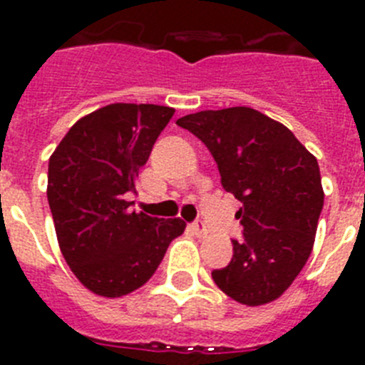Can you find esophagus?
Instances as JSON below:
<instances>
[{
  "label": "esophagus",
  "instance_id": "obj_1",
  "mask_svg": "<svg viewBox=\"0 0 365 365\" xmlns=\"http://www.w3.org/2000/svg\"><path fill=\"white\" fill-rule=\"evenodd\" d=\"M192 232L197 235V237H205V235H206V225L202 221L192 222Z\"/></svg>",
  "mask_w": 365,
  "mask_h": 365
}]
</instances>
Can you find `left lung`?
Segmentation results:
<instances>
[{
	"label": "left lung",
	"mask_w": 365,
	"mask_h": 365,
	"mask_svg": "<svg viewBox=\"0 0 365 365\" xmlns=\"http://www.w3.org/2000/svg\"><path fill=\"white\" fill-rule=\"evenodd\" d=\"M210 150L243 240L215 285L243 305H265L292 285L307 263L324 208L318 160L289 128L252 108L199 111L179 118Z\"/></svg>",
	"instance_id": "8db88e82"
}]
</instances>
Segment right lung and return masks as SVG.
Masks as SVG:
<instances>
[{
    "instance_id": "obj_1",
    "label": "right lung",
    "mask_w": 365,
    "mask_h": 365,
    "mask_svg": "<svg viewBox=\"0 0 365 365\" xmlns=\"http://www.w3.org/2000/svg\"><path fill=\"white\" fill-rule=\"evenodd\" d=\"M175 109L109 104L80 118L49 159L47 199L60 250L86 289L118 298L143 287L182 219L130 210L138 170Z\"/></svg>"
}]
</instances>
